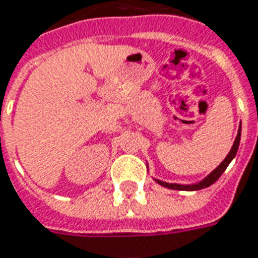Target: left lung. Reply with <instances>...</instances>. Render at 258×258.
Segmentation results:
<instances>
[{"label":"left lung","instance_id":"8db88e82","mask_svg":"<svg viewBox=\"0 0 258 258\" xmlns=\"http://www.w3.org/2000/svg\"><path fill=\"white\" fill-rule=\"evenodd\" d=\"M239 142H240V128H239V133L236 135V140L233 142V147L230 149V152L228 154V156L223 159V162L219 165V166L214 170V172L208 174L207 177H205L203 181H200L198 184H191V185H183V184H173V183H165V181H160V180H155V181H158L160 185H163V187H167V188H172V190H201V188H205V187H210L211 184H214L215 181H217L221 176H222V173L226 170V167L229 165L232 159L235 158L236 152H237V148H239Z\"/></svg>","mask_w":258,"mask_h":258}]
</instances>
